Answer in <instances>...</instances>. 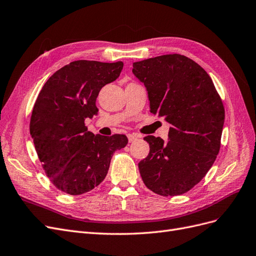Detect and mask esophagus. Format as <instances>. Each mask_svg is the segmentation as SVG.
<instances>
[{"label":"esophagus","mask_w":256,"mask_h":256,"mask_svg":"<svg viewBox=\"0 0 256 256\" xmlns=\"http://www.w3.org/2000/svg\"><path fill=\"white\" fill-rule=\"evenodd\" d=\"M140 136L137 134H128V142H133L136 139H138Z\"/></svg>","instance_id":"obj_1"}]
</instances>
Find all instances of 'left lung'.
I'll return each mask as SVG.
<instances>
[{
  "label": "left lung",
  "mask_w": 256,
  "mask_h": 256,
  "mask_svg": "<svg viewBox=\"0 0 256 256\" xmlns=\"http://www.w3.org/2000/svg\"><path fill=\"white\" fill-rule=\"evenodd\" d=\"M144 84L150 112L171 124L168 140L146 136L138 164L144 184L162 196L182 195L200 182L220 148L224 108L210 76L186 56L173 54L133 63Z\"/></svg>",
  "instance_id": "obj_1"
}]
</instances>
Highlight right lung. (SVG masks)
Segmentation results:
<instances>
[{
	"mask_svg": "<svg viewBox=\"0 0 256 256\" xmlns=\"http://www.w3.org/2000/svg\"><path fill=\"white\" fill-rule=\"evenodd\" d=\"M123 62L79 60L56 70L38 96L30 135L50 180L70 195H81L106 178L114 152L128 144L126 135H94L84 121L97 115L100 90L115 81Z\"/></svg>",
	"mask_w": 256,
	"mask_h": 256,
	"instance_id": "1",
	"label": "right lung"
}]
</instances>
